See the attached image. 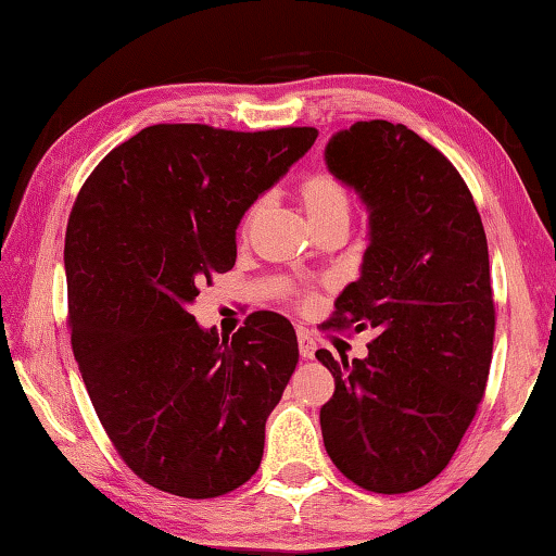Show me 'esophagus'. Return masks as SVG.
Instances as JSON below:
<instances>
[{"instance_id": "34e87169", "label": "esophagus", "mask_w": 556, "mask_h": 556, "mask_svg": "<svg viewBox=\"0 0 556 556\" xmlns=\"http://www.w3.org/2000/svg\"><path fill=\"white\" fill-rule=\"evenodd\" d=\"M296 338H299V353H301V357H304V361H312L314 353H316V341L312 338V333L304 331V328H299Z\"/></svg>"}]
</instances>
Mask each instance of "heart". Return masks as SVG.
<instances>
[{
  "mask_svg": "<svg viewBox=\"0 0 556 556\" xmlns=\"http://www.w3.org/2000/svg\"><path fill=\"white\" fill-rule=\"evenodd\" d=\"M299 203L301 208H304L306 218L312 220L314 230L318 228H331V225H348L351 220V211H353V195H351V188L343 181L341 176L333 174V172H314L308 174L304 181L299 184ZM267 199H257L255 203L250 205L248 211L242 215V223H240V230L248 232L252 228V223H255L257 215L265 211ZM312 296H304V301H308Z\"/></svg>",
  "mask_w": 556,
  "mask_h": 556,
  "instance_id": "heart-1",
  "label": "heart"
}]
</instances>
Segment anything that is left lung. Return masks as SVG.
Wrapping results in <instances>:
<instances>
[{
  "mask_svg": "<svg viewBox=\"0 0 556 556\" xmlns=\"http://www.w3.org/2000/svg\"><path fill=\"white\" fill-rule=\"evenodd\" d=\"M370 208L363 275L326 328H375L368 357H316L336 380L321 407L336 468L372 493H409L446 468L491 372L495 304L481 215L456 166L417 131L355 122L326 147Z\"/></svg>",
  "mask_w": 556,
  "mask_h": 556,
  "instance_id": "left-lung-1",
  "label": "left lung"
}]
</instances>
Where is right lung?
Returning a JSON list of instances; mask_svg holds the SVG:
<instances>
[{"instance_id":"add662e5","label":"right lung","mask_w":556,"mask_h":556,"mask_svg":"<svg viewBox=\"0 0 556 556\" xmlns=\"http://www.w3.org/2000/svg\"><path fill=\"white\" fill-rule=\"evenodd\" d=\"M314 127L152 125L83 184L65 230L71 345L119 458L159 491L205 501L248 483L299 363L275 312L232 338L188 312L232 269L235 228L316 142Z\"/></svg>"}]
</instances>
